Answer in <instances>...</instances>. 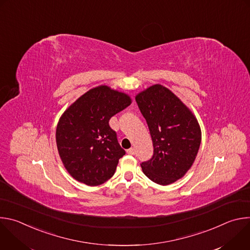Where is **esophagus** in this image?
I'll list each match as a JSON object with an SVG mask.
<instances>
[{"instance_id":"obj_1","label":"esophagus","mask_w":250,"mask_h":250,"mask_svg":"<svg viewBox=\"0 0 250 250\" xmlns=\"http://www.w3.org/2000/svg\"><path fill=\"white\" fill-rule=\"evenodd\" d=\"M126 152H127V153H128V154H130V155H133V154H134V153H135V149H134V148H132V147H131V148H129V149H127V150H126Z\"/></svg>"}]
</instances>
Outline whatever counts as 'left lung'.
<instances>
[{"instance_id": "obj_1", "label": "left lung", "mask_w": 250, "mask_h": 250, "mask_svg": "<svg viewBox=\"0 0 250 250\" xmlns=\"http://www.w3.org/2000/svg\"><path fill=\"white\" fill-rule=\"evenodd\" d=\"M146 120L153 142V156L142 162L146 177L159 185H169L192 167L198 154L202 132L197 118L168 88L155 84L135 96Z\"/></svg>"}]
</instances>
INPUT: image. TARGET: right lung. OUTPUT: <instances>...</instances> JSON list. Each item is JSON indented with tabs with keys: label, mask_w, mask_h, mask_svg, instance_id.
<instances>
[{
	"label": "right lung",
	"mask_w": 250,
	"mask_h": 250,
	"mask_svg": "<svg viewBox=\"0 0 250 250\" xmlns=\"http://www.w3.org/2000/svg\"><path fill=\"white\" fill-rule=\"evenodd\" d=\"M130 104L127 94L101 85L86 92L62 114L56 145L65 169L75 180L98 186L115 174L125 151L109 121Z\"/></svg>",
	"instance_id": "1"
}]
</instances>
